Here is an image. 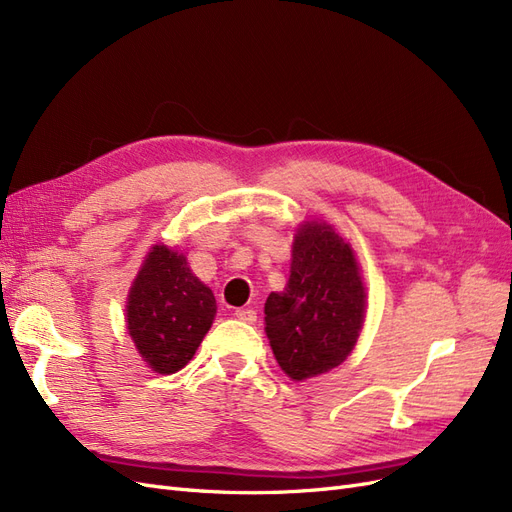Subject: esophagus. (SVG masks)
I'll use <instances>...</instances> for the list:
<instances>
[{
    "instance_id": "obj_1",
    "label": "esophagus",
    "mask_w": 512,
    "mask_h": 512,
    "mask_svg": "<svg viewBox=\"0 0 512 512\" xmlns=\"http://www.w3.org/2000/svg\"><path fill=\"white\" fill-rule=\"evenodd\" d=\"M235 318H239V320H243L247 324H252V322H256V312H254V309H250V307H241V309H237V312H235Z\"/></svg>"
}]
</instances>
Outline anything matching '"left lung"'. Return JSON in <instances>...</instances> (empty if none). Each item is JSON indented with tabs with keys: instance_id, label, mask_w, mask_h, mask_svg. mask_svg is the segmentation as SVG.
<instances>
[{
	"instance_id": "obj_1",
	"label": "left lung",
	"mask_w": 512,
	"mask_h": 512,
	"mask_svg": "<svg viewBox=\"0 0 512 512\" xmlns=\"http://www.w3.org/2000/svg\"><path fill=\"white\" fill-rule=\"evenodd\" d=\"M267 335L292 380L327 374L346 361L365 318V288L350 245L327 224L294 237L284 292L265 303Z\"/></svg>"
}]
</instances>
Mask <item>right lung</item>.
<instances>
[{"label":"right lung","instance_id":"1","mask_svg":"<svg viewBox=\"0 0 512 512\" xmlns=\"http://www.w3.org/2000/svg\"><path fill=\"white\" fill-rule=\"evenodd\" d=\"M213 292L166 245L149 252L128 297V331L158 374H175L194 356L215 316Z\"/></svg>","mask_w":512,"mask_h":512}]
</instances>
